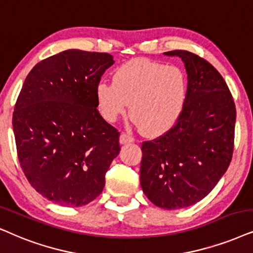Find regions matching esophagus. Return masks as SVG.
<instances>
[{
	"instance_id": "34e87169",
	"label": "esophagus",
	"mask_w": 253,
	"mask_h": 253,
	"mask_svg": "<svg viewBox=\"0 0 253 253\" xmlns=\"http://www.w3.org/2000/svg\"><path fill=\"white\" fill-rule=\"evenodd\" d=\"M133 140H134L133 137L130 136V134H127V133H122V134H121V137H120L121 144L131 143V142H133Z\"/></svg>"
}]
</instances>
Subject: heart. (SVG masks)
<instances>
[{"mask_svg":"<svg viewBox=\"0 0 253 253\" xmlns=\"http://www.w3.org/2000/svg\"><path fill=\"white\" fill-rule=\"evenodd\" d=\"M97 107L108 122L126 113L146 134H160L174 126L185 107L187 80L176 66L149 59H133L121 65L113 83L101 81L96 89Z\"/></svg>","mask_w":253,"mask_h":253,"instance_id":"b5f03b06","label":"heart"}]
</instances>
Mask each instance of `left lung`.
I'll return each mask as SVG.
<instances>
[{"mask_svg": "<svg viewBox=\"0 0 253 253\" xmlns=\"http://www.w3.org/2000/svg\"><path fill=\"white\" fill-rule=\"evenodd\" d=\"M164 54L181 58L187 72L185 107L174 126L142 144L140 186L160 208L180 209L212 191L230 165L236 107L217 70L192 52Z\"/></svg>", "mask_w": 253, "mask_h": 253, "instance_id": "1", "label": "left lung"}]
</instances>
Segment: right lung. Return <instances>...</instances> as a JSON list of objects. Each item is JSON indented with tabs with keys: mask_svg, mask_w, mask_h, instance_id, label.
<instances>
[{
	"mask_svg": "<svg viewBox=\"0 0 253 253\" xmlns=\"http://www.w3.org/2000/svg\"><path fill=\"white\" fill-rule=\"evenodd\" d=\"M113 55L66 50L38 62L15 104L12 127L19 164L50 201L81 207L103 191L120 153V132L97 110L95 89Z\"/></svg>",
	"mask_w": 253,
	"mask_h": 253,
	"instance_id": "obj_1",
	"label": "right lung"
}]
</instances>
